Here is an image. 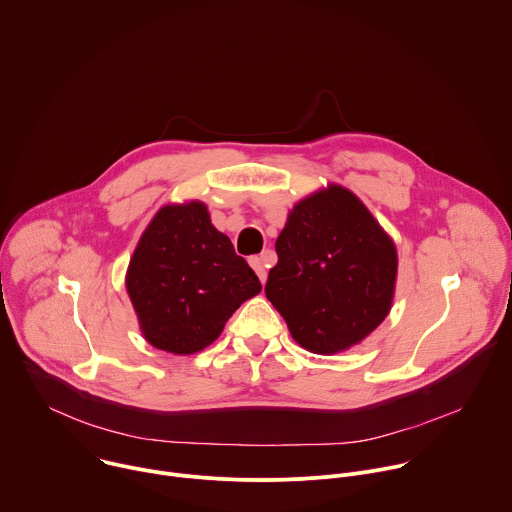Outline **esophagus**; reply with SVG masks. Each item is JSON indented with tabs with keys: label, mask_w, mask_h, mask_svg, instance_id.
Instances as JSON below:
<instances>
[{
	"label": "esophagus",
	"mask_w": 512,
	"mask_h": 512,
	"mask_svg": "<svg viewBox=\"0 0 512 512\" xmlns=\"http://www.w3.org/2000/svg\"><path fill=\"white\" fill-rule=\"evenodd\" d=\"M264 262H266V254H262V256H252V258H250V266H252L254 272L258 274V278H260L262 284L266 282V276H268Z\"/></svg>",
	"instance_id": "34e87169"
}]
</instances>
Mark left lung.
<instances>
[{"label": "left lung", "mask_w": 512, "mask_h": 512, "mask_svg": "<svg viewBox=\"0 0 512 512\" xmlns=\"http://www.w3.org/2000/svg\"><path fill=\"white\" fill-rule=\"evenodd\" d=\"M276 254L266 298L306 350L342 352L388 316L396 248L350 190L332 184L300 200L276 240Z\"/></svg>", "instance_id": "left-lung-1"}]
</instances>
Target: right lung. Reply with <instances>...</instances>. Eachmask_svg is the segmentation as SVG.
<instances>
[{"label":"right lung","mask_w":512,"mask_h":512,"mask_svg":"<svg viewBox=\"0 0 512 512\" xmlns=\"http://www.w3.org/2000/svg\"><path fill=\"white\" fill-rule=\"evenodd\" d=\"M126 288L144 338L172 354L212 344L242 302L262 284L218 232L206 204L164 206L142 234Z\"/></svg>","instance_id":"obj_1"}]
</instances>
